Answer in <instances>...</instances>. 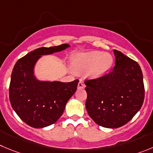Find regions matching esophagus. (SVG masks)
Listing matches in <instances>:
<instances>
[{"label":"esophagus","mask_w":153,"mask_h":153,"mask_svg":"<svg viewBox=\"0 0 153 153\" xmlns=\"http://www.w3.org/2000/svg\"><path fill=\"white\" fill-rule=\"evenodd\" d=\"M85 88V85L82 82V81L80 80V81L78 82V89H83V88Z\"/></svg>","instance_id":"esophagus-1"}]
</instances>
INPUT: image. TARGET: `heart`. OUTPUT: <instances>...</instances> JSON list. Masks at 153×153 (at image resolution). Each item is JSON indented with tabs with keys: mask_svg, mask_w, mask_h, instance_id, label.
Listing matches in <instances>:
<instances>
[{
	"mask_svg": "<svg viewBox=\"0 0 153 153\" xmlns=\"http://www.w3.org/2000/svg\"><path fill=\"white\" fill-rule=\"evenodd\" d=\"M112 62L113 58L110 54L93 51L75 55L72 60V67L77 71L88 69V76L97 78L109 71Z\"/></svg>",
	"mask_w": 153,
	"mask_h": 153,
	"instance_id": "b5f03b06",
	"label": "heart"
}]
</instances>
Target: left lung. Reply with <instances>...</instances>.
Listing matches in <instances>:
<instances>
[{
    "label": "left lung",
    "instance_id": "1",
    "mask_svg": "<svg viewBox=\"0 0 153 153\" xmlns=\"http://www.w3.org/2000/svg\"><path fill=\"white\" fill-rule=\"evenodd\" d=\"M115 65L109 73L85 82L86 109L97 125L118 128L128 123L144 100L143 73L139 64L114 50Z\"/></svg>",
    "mask_w": 153,
    "mask_h": 153
}]
</instances>
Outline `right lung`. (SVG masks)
I'll return each mask as SVG.
<instances>
[{
  "mask_svg": "<svg viewBox=\"0 0 153 153\" xmlns=\"http://www.w3.org/2000/svg\"><path fill=\"white\" fill-rule=\"evenodd\" d=\"M69 47L64 44L38 48L14 65L10 84V101L18 116L32 128H43L55 123L76 91L78 80L72 82L41 81L35 75V65L42 56L61 52Z\"/></svg>",
  "mask_w": 153,
  "mask_h": 153,
  "instance_id": "right-lung-1",
  "label": "right lung"
}]
</instances>
